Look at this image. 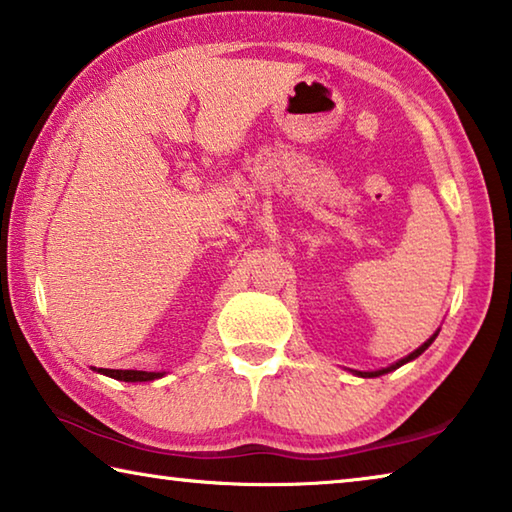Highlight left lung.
Masks as SVG:
<instances>
[{
	"mask_svg": "<svg viewBox=\"0 0 512 512\" xmlns=\"http://www.w3.org/2000/svg\"><path fill=\"white\" fill-rule=\"evenodd\" d=\"M436 336H438V332H436V334H433V336H431V339H429L427 343H422L418 350H415V352H411V354H409V357H404L402 361H397V363H393V366H391V368H384V370H377V372H359V375H361V377H379V375H384V372H391V370H395V368H400V366H404V363H406V361H411V359H415V357H420V354H422L424 350H427V348H429V345L433 343V339H436Z\"/></svg>",
	"mask_w": 512,
	"mask_h": 512,
	"instance_id": "8db88e82",
	"label": "left lung"
}]
</instances>
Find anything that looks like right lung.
Returning a JSON list of instances; mask_svg holds the SVG:
<instances>
[{
	"label": "right lung",
	"mask_w": 512,
	"mask_h": 512,
	"mask_svg": "<svg viewBox=\"0 0 512 512\" xmlns=\"http://www.w3.org/2000/svg\"><path fill=\"white\" fill-rule=\"evenodd\" d=\"M99 372L108 375L119 381H153L162 377V372H146V370H110V368H99Z\"/></svg>",
	"instance_id": "obj_1"
}]
</instances>
